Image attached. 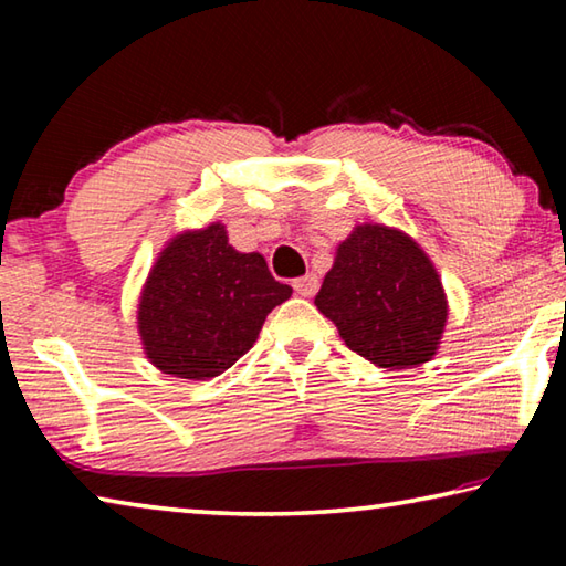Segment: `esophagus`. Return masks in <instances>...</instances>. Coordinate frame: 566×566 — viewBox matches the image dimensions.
I'll list each match as a JSON object with an SVG mask.
<instances>
[{"label":"esophagus","instance_id":"obj_1","mask_svg":"<svg viewBox=\"0 0 566 566\" xmlns=\"http://www.w3.org/2000/svg\"><path fill=\"white\" fill-rule=\"evenodd\" d=\"M292 286L300 296H314L319 290V280L314 274H304V276H300V280H294Z\"/></svg>","mask_w":566,"mask_h":566}]
</instances>
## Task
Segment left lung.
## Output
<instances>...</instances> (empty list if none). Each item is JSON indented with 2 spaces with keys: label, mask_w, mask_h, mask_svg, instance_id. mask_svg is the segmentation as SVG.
Wrapping results in <instances>:
<instances>
[{
  "label": "left lung",
  "mask_w": 566,
  "mask_h": 566,
  "mask_svg": "<svg viewBox=\"0 0 566 566\" xmlns=\"http://www.w3.org/2000/svg\"><path fill=\"white\" fill-rule=\"evenodd\" d=\"M314 304L352 352L381 369L432 359L449 312L424 249L385 224L354 227L337 247Z\"/></svg>",
  "instance_id": "obj_1"
}]
</instances>
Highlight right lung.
Wrapping results in <instances>:
<instances>
[{"label":"right lung","mask_w":566,"mask_h":566,"mask_svg":"<svg viewBox=\"0 0 566 566\" xmlns=\"http://www.w3.org/2000/svg\"><path fill=\"white\" fill-rule=\"evenodd\" d=\"M290 296L292 286L274 280L262 254L229 244L224 224L177 234L139 296L147 359L179 379L222 375L252 349L266 314Z\"/></svg>","instance_id":"1"}]
</instances>
